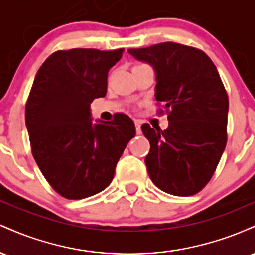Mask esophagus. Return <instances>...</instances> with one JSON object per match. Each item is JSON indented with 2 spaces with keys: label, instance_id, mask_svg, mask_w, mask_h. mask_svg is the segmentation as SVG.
Here are the masks:
<instances>
[{
  "label": "esophagus",
  "instance_id": "esophagus-1",
  "mask_svg": "<svg viewBox=\"0 0 255 255\" xmlns=\"http://www.w3.org/2000/svg\"><path fill=\"white\" fill-rule=\"evenodd\" d=\"M135 130H136V134H141V122L139 121V120H135Z\"/></svg>",
  "mask_w": 255,
  "mask_h": 255
}]
</instances>
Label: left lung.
I'll list each match as a JSON object with an SVG mask.
<instances>
[{
    "label": "left lung",
    "mask_w": 255,
    "mask_h": 255,
    "mask_svg": "<svg viewBox=\"0 0 255 255\" xmlns=\"http://www.w3.org/2000/svg\"><path fill=\"white\" fill-rule=\"evenodd\" d=\"M128 52L154 68L158 114H168L165 130L141 126L151 146L145 158L150 178L169 194H197L211 180L227 145L229 99L217 68L203 50L178 43Z\"/></svg>",
    "instance_id": "obj_1"
}]
</instances>
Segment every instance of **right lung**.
<instances>
[{"mask_svg":"<svg viewBox=\"0 0 255 255\" xmlns=\"http://www.w3.org/2000/svg\"><path fill=\"white\" fill-rule=\"evenodd\" d=\"M124 48L58 50L37 72L25 120L34 160L61 197L79 200L107 188L128 141L133 120L118 113L92 125L90 105L107 95L108 73Z\"/></svg>","mask_w":255,"mask_h":255,"instance_id":"right-lung-1","label":"right lung"}]
</instances>
